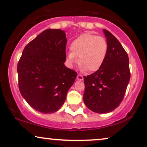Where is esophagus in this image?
<instances>
[{
	"label": "esophagus",
	"mask_w": 147,
	"mask_h": 147,
	"mask_svg": "<svg viewBox=\"0 0 147 147\" xmlns=\"http://www.w3.org/2000/svg\"><path fill=\"white\" fill-rule=\"evenodd\" d=\"M77 80H79V81H83V77L82 75H78L77 77Z\"/></svg>",
	"instance_id": "obj_1"
}]
</instances>
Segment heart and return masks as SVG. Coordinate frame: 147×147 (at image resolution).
<instances>
[{
    "mask_svg": "<svg viewBox=\"0 0 147 147\" xmlns=\"http://www.w3.org/2000/svg\"><path fill=\"white\" fill-rule=\"evenodd\" d=\"M70 50L66 57L70 67H73L77 62V57H79L81 71L94 72L98 71L105 62L108 53V43L102 36L84 33L71 42Z\"/></svg>",
    "mask_w": 147,
    "mask_h": 147,
    "instance_id": "b5f03b06",
    "label": "heart"
}]
</instances>
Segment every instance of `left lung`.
Instances as JSON below:
<instances>
[{
    "label": "left lung",
    "mask_w": 147,
    "mask_h": 147,
    "mask_svg": "<svg viewBox=\"0 0 147 147\" xmlns=\"http://www.w3.org/2000/svg\"><path fill=\"white\" fill-rule=\"evenodd\" d=\"M103 32L108 43L105 62L98 71L83 77V101L97 113H110L119 106L130 79L127 53L110 32L105 29Z\"/></svg>",
    "instance_id": "1"
}]
</instances>
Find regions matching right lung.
<instances>
[{"mask_svg":"<svg viewBox=\"0 0 147 147\" xmlns=\"http://www.w3.org/2000/svg\"><path fill=\"white\" fill-rule=\"evenodd\" d=\"M66 33L47 29L24 48L18 64L22 97L35 110L53 113L62 107L77 72L64 65Z\"/></svg>","mask_w":147,"mask_h":147,"instance_id":"1","label":"right lung"}]
</instances>
